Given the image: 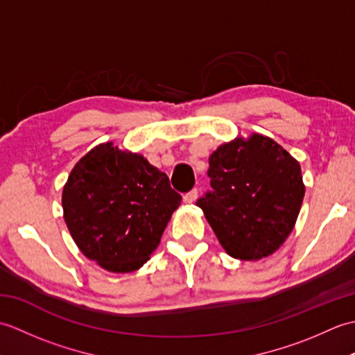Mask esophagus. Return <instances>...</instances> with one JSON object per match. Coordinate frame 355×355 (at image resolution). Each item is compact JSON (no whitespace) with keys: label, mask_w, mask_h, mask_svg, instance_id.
I'll list each match as a JSON object with an SVG mask.
<instances>
[{"label":"esophagus","mask_w":355,"mask_h":355,"mask_svg":"<svg viewBox=\"0 0 355 355\" xmlns=\"http://www.w3.org/2000/svg\"><path fill=\"white\" fill-rule=\"evenodd\" d=\"M197 200H198V191L197 189L191 191L189 193H186L183 197V201L186 202V205H192V202H195Z\"/></svg>","instance_id":"1"}]
</instances>
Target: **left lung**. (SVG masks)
Segmentation results:
<instances>
[{"instance_id": "1", "label": "left lung", "mask_w": 355, "mask_h": 355, "mask_svg": "<svg viewBox=\"0 0 355 355\" xmlns=\"http://www.w3.org/2000/svg\"><path fill=\"white\" fill-rule=\"evenodd\" d=\"M212 192L197 201L232 258L259 261L281 248L305 197L299 162L258 132L218 146L209 157Z\"/></svg>"}]
</instances>
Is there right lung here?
<instances>
[{
  "mask_svg": "<svg viewBox=\"0 0 355 355\" xmlns=\"http://www.w3.org/2000/svg\"><path fill=\"white\" fill-rule=\"evenodd\" d=\"M182 195L145 157L101 143L71 169L62 191L64 220L88 259L131 273L160 244Z\"/></svg>",
  "mask_w": 355,
  "mask_h": 355,
  "instance_id": "1",
  "label": "right lung"
}]
</instances>
